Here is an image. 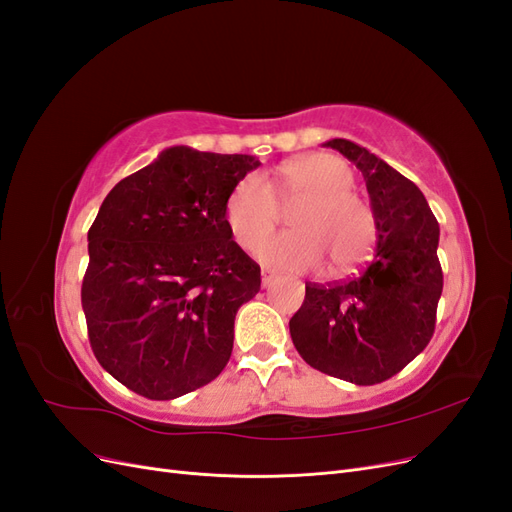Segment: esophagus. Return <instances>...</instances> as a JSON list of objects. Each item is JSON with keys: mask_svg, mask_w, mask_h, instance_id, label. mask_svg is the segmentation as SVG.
Returning a JSON list of instances; mask_svg holds the SVG:
<instances>
[{"mask_svg": "<svg viewBox=\"0 0 512 512\" xmlns=\"http://www.w3.org/2000/svg\"><path fill=\"white\" fill-rule=\"evenodd\" d=\"M275 277H277V275H275L273 271H269V269H262V273H260V282H262V286L267 288V286L275 280Z\"/></svg>", "mask_w": 512, "mask_h": 512, "instance_id": "obj_1", "label": "esophagus"}]
</instances>
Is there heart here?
Here are the masks:
<instances>
[{"mask_svg":"<svg viewBox=\"0 0 512 512\" xmlns=\"http://www.w3.org/2000/svg\"><path fill=\"white\" fill-rule=\"evenodd\" d=\"M352 185L354 173L342 158L309 153L286 162L271 181L258 173L243 177L226 200V222L239 245L252 247L274 225L280 202L301 199L291 216L295 230L261 238L256 258L267 267L307 271L324 252L333 271H346L365 258L376 232L374 215Z\"/></svg>","mask_w":512,"mask_h":512,"instance_id":"1","label":"heart"}]
</instances>
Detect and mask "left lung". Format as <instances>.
Wrapping results in <instances>:
<instances>
[{"label":"left lung","mask_w":512,"mask_h":512,"mask_svg":"<svg viewBox=\"0 0 512 512\" xmlns=\"http://www.w3.org/2000/svg\"><path fill=\"white\" fill-rule=\"evenodd\" d=\"M324 147L363 173L376 250L374 260L346 282L305 284V301L290 318V337L307 365L369 386L399 374L436 329L440 226L423 192L374 153L346 138Z\"/></svg>","instance_id":"1"}]
</instances>
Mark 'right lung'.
<instances>
[{"instance_id": "1", "label": "right lung", "mask_w": 512, "mask_h": 512, "mask_svg": "<svg viewBox=\"0 0 512 512\" xmlns=\"http://www.w3.org/2000/svg\"><path fill=\"white\" fill-rule=\"evenodd\" d=\"M258 166L179 145L104 198L87 232L81 301L98 363L130 391L175 399L226 367L235 316L260 290V267L232 241L226 200Z\"/></svg>"}]
</instances>
